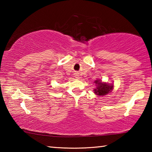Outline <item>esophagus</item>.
Segmentation results:
<instances>
[{
    "label": "esophagus",
    "mask_w": 152,
    "mask_h": 152,
    "mask_svg": "<svg viewBox=\"0 0 152 152\" xmlns=\"http://www.w3.org/2000/svg\"><path fill=\"white\" fill-rule=\"evenodd\" d=\"M76 78H79V77H78V76H76Z\"/></svg>",
    "instance_id": "obj_1"
}]
</instances>
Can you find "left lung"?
I'll return each instance as SVG.
<instances>
[{
	"label": "left lung",
	"instance_id": "8db88e82",
	"mask_svg": "<svg viewBox=\"0 0 152 152\" xmlns=\"http://www.w3.org/2000/svg\"><path fill=\"white\" fill-rule=\"evenodd\" d=\"M96 80L94 82L97 84V87L96 89H94V93L99 95V96H103V95H106L107 94L111 91L113 86H110L106 83H102L101 81Z\"/></svg>",
	"mask_w": 152,
	"mask_h": 152
}]
</instances>
